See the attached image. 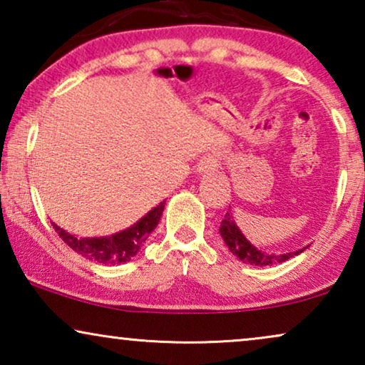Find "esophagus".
<instances>
[{"label":"esophagus","mask_w":365,"mask_h":365,"mask_svg":"<svg viewBox=\"0 0 365 365\" xmlns=\"http://www.w3.org/2000/svg\"><path fill=\"white\" fill-rule=\"evenodd\" d=\"M217 168H219L217 158L207 156V158H204V159H201V161H199V164H197V173H199V174H204V176H209V174L216 173Z\"/></svg>","instance_id":"1"}]
</instances>
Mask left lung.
Instances as JSON below:
<instances>
[{"instance_id": "obj_1", "label": "left lung", "mask_w": 365, "mask_h": 365, "mask_svg": "<svg viewBox=\"0 0 365 365\" xmlns=\"http://www.w3.org/2000/svg\"><path fill=\"white\" fill-rule=\"evenodd\" d=\"M219 232H221V237L226 242V246L229 247L234 256H236L239 261L251 264V266H272V264H281L286 262L287 259H291L297 254H301L302 251H306V247L299 249V251L294 252H281V254H272V252H264L261 249H257L256 246H252L251 242L244 237V234L241 232V229L237 227V224L234 222L231 207L224 216L221 227H219Z\"/></svg>"}]
</instances>
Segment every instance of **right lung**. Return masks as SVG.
<instances>
[{
  "mask_svg": "<svg viewBox=\"0 0 365 365\" xmlns=\"http://www.w3.org/2000/svg\"><path fill=\"white\" fill-rule=\"evenodd\" d=\"M164 204L166 201L159 202L156 207H153L146 216L134 222L131 227L119 231L111 236L103 237H76L74 234H69L53 224L56 229L59 237L68 244L73 251L81 254L83 257L89 261H96L99 264H123L131 261V259L139 252L143 244L146 242L149 234L154 231V227L159 224V219L163 216Z\"/></svg>",
  "mask_w": 365,
  "mask_h": 365,
  "instance_id": "right-lung-1",
  "label": "right lung"
}]
</instances>
